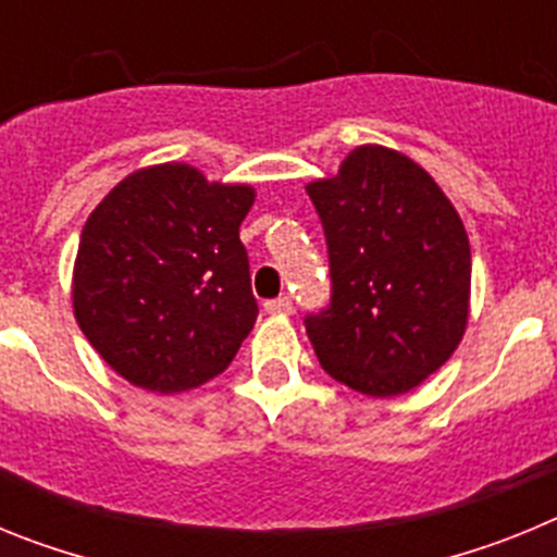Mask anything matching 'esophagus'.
Instances as JSON below:
<instances>
[{
    "label": "esophagus",
    "mask_w": 557,
    "mask_h": 557,
    "mask_svg": "<svg viewBox=\"0 0 557 557\" xmlns=\"http://www.w3.org/2000/svg\"><path fill=\"white\" fill-rule=\"evenodd\" d=\"M264 312H268V314H289V312H293V301H289L287 295H282V298H273V301H264Z\"/></svg>",
    "instance_id": "34e87169"
}]
</instances>
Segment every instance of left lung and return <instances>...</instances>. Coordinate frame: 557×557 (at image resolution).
<instances>
[{
  "instance_id": "1",
  "label": "left lung",
  "mask_w": 557,
  "mask_h": 557,
  "mask_svg": "<svg viewBox=\"0 0 557 557\" xmlns=\"http://www.w3.org/2000/svg\"><path fill=\"white\" fill-rule=\"evenodd\" d=\"M329 248L332 298L304 318L323 371L387 398L455 354L469 323L471 248L460 214L407 156L362 145L307 186Z\"/></svg>"
}]
</instances>
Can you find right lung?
Instances as JSON below:
<instances>
[{
  "label": "right lung",
  "instance_id": "right-lung-1",
  "mask_svg": "<svg viewBox=\"0 0 557 557\" xmlns=\"http://www.w3.org/2000/svg\"><path fill=\"white\" fill-rule=\"evenodd\" d=\"M245 184H209L189 164L133 172L91 211L72 301L88 343L131 385L181 393L231 366L256 323L239 225Z\"/></svg>",
  "mask_w": 557,
  "mask_h": 557
}]
</instances>
